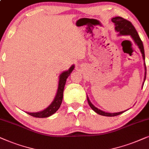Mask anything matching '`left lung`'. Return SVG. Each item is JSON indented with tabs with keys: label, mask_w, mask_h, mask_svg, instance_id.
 Instances as JSON below:
<instances>
[{
	"label": "left lung",
	"mask_w": 149,
	"mask_h": 149,
	"mask_svg": "<svg viewBox=\"0 0 149 149\" xmlns=\"http://www.w3.org/2000/svg\"><path fill=\"white\" fill-rule=\"evenodd\" d=\"M111 20H112L113 23H114L115 31L117 32V33H119L118 35H130L133 40H134L135 43L138 45V47H139V49H140V52H141L142 54V57H143V60L144 61L145 60V54H144L143 43H142V41H141V39H140L139 35H138V32L136 31V29H135L132 24L131 23L130 21L127 20V19L123 18L121 17H113ZM144 68H145V76H144V81L146 80V67L145 61H144ZM144 82H143V84H142V86L144 85ZM87 100H88V103L91 109H92L93 111H95L96 113H97L98 114L102 115V116H117V115L122 114V113H123L126 111L125 110V111H122V112H115V113L106 112L100 110V109L96 108L94 105H93L92 103L91 102V101L89 100L88 97H87Z\"/></svg>",
	"instance_id": "obj_1"
}]
</instances>
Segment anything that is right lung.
<instances>
[{
	"label": "right lung",
	"mask_w": 149,
	"mask_h": 149,
	"mask_svg": "<svg viewBox=\"0 0 149 149\" xmlns=\"http://www.w3.org/2000/svg\"><path fill=\"white\" fill-rule=\"evenodd\" d=\"M74 69V65H71L67 71H63L61 73L59 76L58 80V87L56 96H55L54 100L52 102L49 106L42 111L38 112H26L28 114L31 115L32 116H34L36 118H46L50 116L51 115L54 114L58 108H60L61 104H62L63 97V91H64L65 85L66 83V80L69 76H70L71 73Z\"/></svg>",
	"instance_id": "1"
}]
</instances>
